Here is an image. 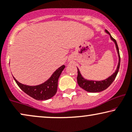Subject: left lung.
<instances>
[{
  "instance_id": "left-lung-1",
  "label": "left lung",
  "mask_w": 132,
  "mask_h": 132,
  "mask_svg": "<svg viewBox=\"0 0 132 132\" xmlns=\"http://www.w3.org/2000/svg\"><path fill=\"white\" fill-rule=\"evenodd\" d=\"M105 31L108 33V34L110 35L111 39L114 41L115 44H116V49H117L118 56H119V63H118L117 69H116V71H115L114 74H113L112 76L109 77L108 78H106V79L104 80H102V81L87 80L85 79V78L81 76L79 70H78V69L77 68L78 76H77V79L78 85L80 86V87L82 88V89L89 93L101 92V91H102L103 90L106 89V88L110 86V85L113 83V81H114V80L115 79V78H116V76H117L118 71H119L121 58H120L119 48H118L117 43H116V40H115L114 38L111 36L110 33L108 32L107 30H105Z\"/></svg>"
}]
</instances>
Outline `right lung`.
Instances as JSON below:
<instances>
[{"mask_svg": "<svg viewBox=\"0 0 132 132\" xmlns=\"http://www.w3.org/2000/svg\"><path fill=\"white\" fill-rule=\"evenodd\" d=\"M65 66L63 65L54 72L52 76L46 81L37 86H27L18 81L14 78L18 86L29 96L38 101H45L51 99L57 91L58 80Z\"/></svg>", "mask_w": 132, "mask_h": 132, "instance_id": "right-lung-1", "label": "right lung"}]
</instances>
